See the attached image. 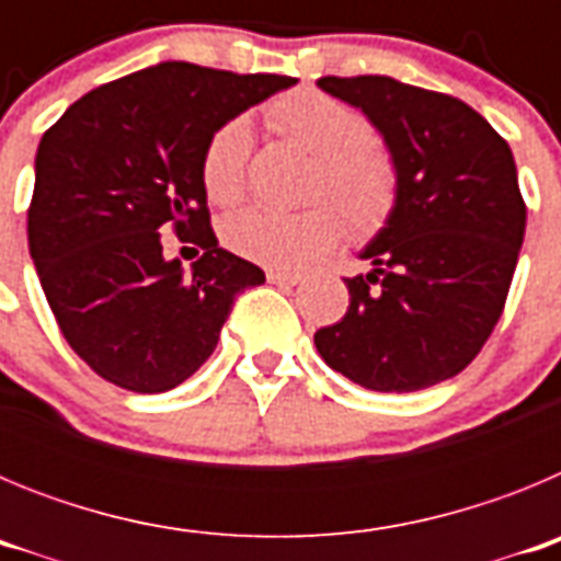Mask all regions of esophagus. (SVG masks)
Listing matches in <instances>:
<instances>
[{
  "mask_svg": "<svg viewBox=\"0 0 561 561\" xmlns=\"http://www.w3.org/2000/svg\"><path fill=\"white\" fill-rule=\"evenodd\" d=\"M266 277H270L272 284H277V286H297L306 280L304 272H286V270H270L266 272Z\"/></svg>",
  "mask_w": 561,
  "mask_h": 561,
  "instance_id": "1",
  "label": "esophagus"
}]
</instances>
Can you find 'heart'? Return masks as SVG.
<instances>
[{
	"label": "heart",
	"instance_id": "obj_1",
	"mask_svg": "<svg viewBox=\"0 0 561 561\" xmlns=\"http://www.w3.org/2000/svg\"><path fill=\"white\" fill-rule=\"evenodd\" d=\"M266 121L289 140L320 153L311 196L304 210L250 207L225 221L227 250L255 264L291 270L309 264L340 244L345 225L356 236H374L388 225L399 202V168L379 142L374 126L359 108L317 89H297L270 106ZM252 131L247 121L232 117L207 137L202 151V185L210 202L232 207L250 187Z\"/></svg>",
	"mask_w": 561,
	"mask_h": 561
}]
</instances>
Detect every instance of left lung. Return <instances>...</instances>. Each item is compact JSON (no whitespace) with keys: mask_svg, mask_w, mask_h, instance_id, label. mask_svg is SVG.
Returning a JSON list of instances; mask_svg holds the SVG:
<instances>
[{"mask_svg":"<svg viewBox=\"0 0 561 561\" xmlns=\"http://www.w3.org/2000/svg\"><path fill=\"white\" fill-rule=\"evenodd\" d=\"M362 108L399 168V202L345 277L351 304L314 334L331 368L379 393L453 379L492 336L517 270L525 202L508 142L463 101L388 76L320 78Z\"/></svg>","mask_w":561,"mask_h":561,"instance_id":"8db88e82","label":"left lung"}]
</instances>
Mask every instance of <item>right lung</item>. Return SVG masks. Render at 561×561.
I'll return each mask as SVG.
<instances>
[{
    "mask_svg": "<svg viewBox=\"0 0 561 561\" xmlns=\"http://www.w3.org/2000/svg\"><path fill=\"white\" fill-rule=\"evenodd\" d=\"M297 83L165 61L92 89L44 131L27 207L30 257L69 348L101 379L162 393L202 368L261 266L221 250L202 151L221 123ZM193 240L191 276L160 231Z\"/></svg>",
    "mask_w": 561,
    "mask_h": 561,
    "instance_id": "add662e5",
    "label": "right lung"
}]
</instances>
